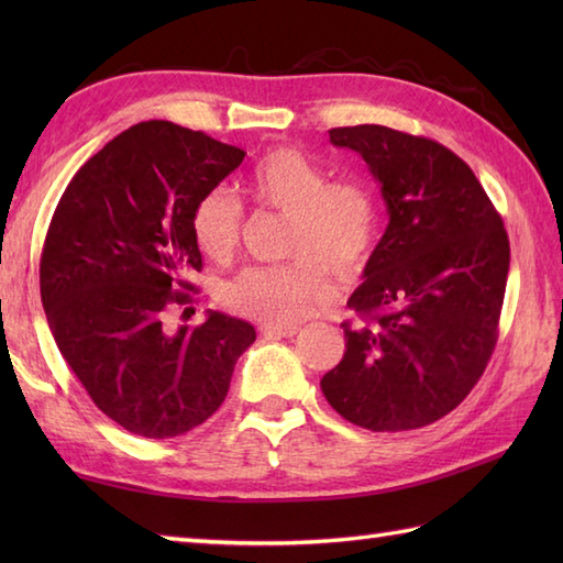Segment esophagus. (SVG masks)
Listing matches in <instances>:
<instances>
[{
  "instance_id": "obj_1",
  "label": "esophagus",
  "mask_w": 563,
  "mask_h": 563,
  "mask_svg": "<svg viewBox=\"0 0 563 563\" xmlns=\"http://www.w3.org/2000/svg\"><path fill=\"white\" fill-rule=\"evenodd\" d=\"M300 331V327H295V324H266V327H261V333H263V339H290V336H295V333Z\"/></svg>"
}]
</instances>
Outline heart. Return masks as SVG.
<instances>
[{
    "mask_svg": "<svg viewBox=\"0 0 563 563\" xmlns=\"http://www.w3.org/2000/svg\"><path fill=\"white\" fill-rule=\"evenodd\" d=\"M254 206L288 214L283 251L292 261L251 266L227 280V309L268 324H290L324 305L333 288L327 268L355 275L379 239V200L363 178L331 174L305 152L280 147L261 157L242 178ZM244 208L230 190L202 194L190 212L196 246L212 261H230L242 239Z\"/></svg>",
    "mask_w": 563,
    "mask_h": 563,
    "instance_id": "obj_1",
    "label": "heart"
}]
</instances>
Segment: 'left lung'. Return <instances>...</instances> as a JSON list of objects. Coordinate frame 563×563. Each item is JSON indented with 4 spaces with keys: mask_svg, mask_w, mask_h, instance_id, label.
<instances>
[{
    "mask_svg": "<svg viewBox=\"0 0 563 563\" xmlns=\"http://www.w3.org/2000/svg\"><path fill=\"white\" fill-rule=\"evenodd\" d=\"M382 184L389 224L343 321V361L321 391L375 433L450 413L479 382L498 341L510 244L479 178L440 142L385 125L333 128Z\"/></svg>",
    "mask_w": 563,
    "mask_h": 563,
    "instance_id": "obj_1",
    "label": "left lung"
}]
</instances>
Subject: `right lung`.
<instances>
[{
  "instance_id": "1",
  "label": "right lung",
  "mask_w": 563,
  "mask_h": 563,
  "mask_svg": "<svg viewBox=\"0 0 563 563\" xmlns=\"http://www.w3.org/2000/svg\"><path fill=\"white\" fill-rule=\"evenodd\" d=\"M246 152L169 121L128 128L59 198L41 256V300L59 353L99 409L142 438L206 423L256 331L210 312L164 329L202 271L190 212Z\"/></svg>"
}]
</instances>
